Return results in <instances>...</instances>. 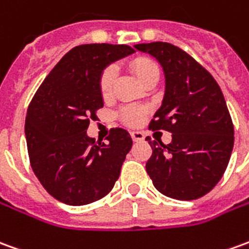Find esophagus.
I'll return each instance as SVG.
<instances>
[{
  "label": "esophagus",
  "instance_id": "obj_1",
  "mask_svg": "<svg viewBox=\"0 0 249 249\" xmlns=\"http://www.w3.org/2000/svg\"><path fill=\"white\" fill-rule=\"evenodd\" d=\"M130 137H132L133 142H142V140H144L142 132H139V130H132V132H130Z\"/></svg>",
  "mask_w": 249,
  "mask_h": 249
}]
</instances>
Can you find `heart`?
I'll list each match as a JSON object with an SVG mask.
<instances>
[{
	"label": "heart",
	"instance_id": "heart-1",
	"mask_svg": "<svg viewBox=\"0 0 249 249\" xmlns=\"http://www.w3.org/2000/svg\"><path fill=\"white\" fill-rule=\"evenodd\" d=\"M130 69L135 72L137 79L144 85L148 81L151 76L159 74V67L155 63L154 60L148 58H137L132 60L130 63ZM117 76V70L114 66H107L105 67L100 75V81H98V88H100V93L104 98H107L112 94L113 85ZM147 114V110L144 107H125L120 110V119L123 120V123L129 126H136L142 123L144 117Z\"/></svg>",
	"mask_w": 249,
	"mask_h": 249
}]
</instances>
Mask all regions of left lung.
Instances as JSON below:
<instances>
[{
	"mask_svg": "<svg viewBox=\"0 0 249 249\" xmlns=\"http://www.w3.org/2000/svg\"><path fill=\"white\" fill-rule=\"evenodd\" d=\"M164 71L166 90L149 129L173 133L170 144L147 139L152 155L145 170L156 190L191 201L208 194L227 170L234 129L221 89L209 71L170 43L136 44Z\"/></svg>",
	"mask_w": 249,
	"mask_h": 249,
	"instance_id": "1",
	"label": "left lung"
}]
</instances>
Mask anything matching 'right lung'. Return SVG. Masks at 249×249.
I'll list each match as a JSON object with an SVG mask.
<instances>
[{
    "instance_id": "obj_1",
    "label": "right lung",
    "mask_w": 249,
    "mask_h": 249,
    "mask_svg": "<svg viewBox=\"0 0 249 249\" xmlns=\"http://www.w3.org/2000/svg\"><path fill=\"white\" fill-rule=\"evenodd\" d=\"M129 46L83 44L60 59L40 85L28 107L25 137L35 175L52 197L81 206L95 202L112 190L130 135L113 128L107 142H98L86 130L104 107L98 81L102 70L133 53Z\"/></svg>"
}]
</instances>
